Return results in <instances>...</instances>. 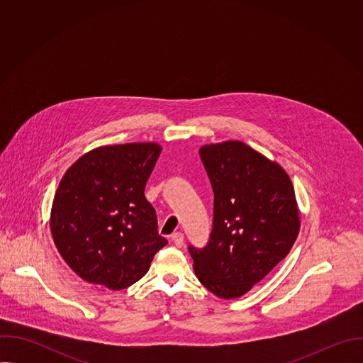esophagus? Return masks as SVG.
Instances as JSON below:
<instances>
[{"mask_svg":"<svg viewBox=\"0 0 363 363\" xmlns=\"http://www.w3.org/2000/svg\"><path fill=\"white\" fill-rule=\"evenodd\" d=\"M171 240L172 242L177 245V247H182L184 245V234L182 233H174L171 235Z\"/></svg>","mask_w":363,"mask_h":363,"instance_id":"34e87169","label":"esophagus"}]
</instances>
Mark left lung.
Segmentation results:
<instances>
[{
    "label": "left lung",
    "mask_w": 363,
    "mask_h": 363,
    "mask_svg": "<svg viewBox=\"0 0 363 363\" xmlns=\"http://www.w3.org/2000/svg\"><path fill=\"white\" fill-rule=\"evenodd\" d=\"M199 157L214 191V217L205 247H188L198 280L235 298L263 280L289 254L300 227L286 171L238 140L206 145Z\"/></svg>",
    "instance_id": "left-lung-1"
}]
</instances>
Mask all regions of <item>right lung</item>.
Listing matches in <instances>:
<instances>
[{
  "mask_svg": "<svg viewBox=\"0 0 363 363\" xmlns=\"http://www.w3.org/2000/svg\"><path fill=\"white\" fill-rule=\"evenodd\" d=\"M161 150L157 143L101 146L83 155L62 178L51 206V234L83 280L126 289L168 244L143 194Z\"/></svg>",
  "mask_w": 363,
  "mask_h": 363,
  "instance_id": "right-lung-1",
  "label": "right lung"
}]
</instances>
